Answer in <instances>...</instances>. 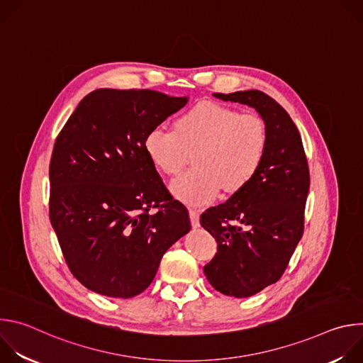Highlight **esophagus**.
Here are the masks:
<instances>
[{"label": "esophagus", "mask_w": 363, "mask_h": 363, "mask_svg": "<svg viewBox=\"0 0 363 363\" xmlns=\"http://www.w3.org/2000/svg\"><path fill=\"white\" fill-rule=\"evenodd\" d=\"M189 218H191V224H192L194 228L199 227V210L191 208L189 210Z\"/></svg>", "instance_id": "1"}]
</instances>
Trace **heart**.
I'll return each mask as SVG.
<instances>
[{
    "label": "heart",
    "instance_id": "b5f03b06",
    "mask_svg": "<svg viewBox=\"0 0 363 363\" xmlns=\"http://www.w3.org/2000/svg\"><path fill=\"white\" fill-rule=\"evenodd\" d=\"M145 152L167 175H177L196 152L198 169L171 182V192L192 205L210 202L224 189H242L260 168L267 146L264 121L255 113H238L217 101L196 103L174 125V130L147 132Z\"/></svg>",
    "mask_w": 363,
    "mask_h": 363
}]
</instances>
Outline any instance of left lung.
Wrapping results in <instances>:
<instances>
[{"label": "left lung", "mask_w": 363, "mask_h": 363, "mask_svg": "<svg viewBox=\"0 0 363 363\" xmlns=\"http://www.w3.org/2000/svg\"><path fill=\"white\" fill-rule=\"evenodd\" d=\"M213 96L255 109L267 129L264 158L254 178L201 216V225L218 242L205 277L220 293L241 298L284 273L303 235L310 175L300 133L274 99L260 90Z\"/></svg>", "instance_id": "1"}]
</instances>
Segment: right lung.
<instances>
[{
  "mask_svg": "<svg viewBox=\"0 0 363 363\" xmlns=\"http://www.w3.org/2000/svg\"><path fill=\"white\" fill-rule=\"evenodd\" d=\"M186 103L155 90L97 89L57 136L50 221L70 272L89 290L140 294L167 250L189 233L188 210L172 199L143 146L147 132Z\"/></svg>",
  "mask_w": 363,
  "mask_h": 363,
  "instance_id": "obj_1",
  "label": "right lung"
}]
</instances>
